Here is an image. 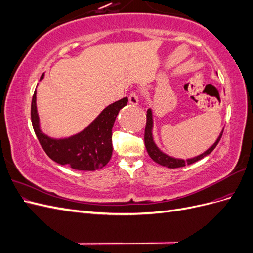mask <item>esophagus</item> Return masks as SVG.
<instances>
[{
    "mask_svg": "<svg viewBox=\"0 0 253 253\" xmlns=\"http://www.w3.org/2000/svg\"><path fill=\"white\" fill-rule=\"evenodd\" d=\"M128 102L133 104V105H137L139 102V97L136 93H132L131 95L128 96Z\"/></svg>",
    "mask_w": 253,
    "mask_h": 253,
    "instance_id": "obj_1",
    "label": "esophagus"
}]
</instances>
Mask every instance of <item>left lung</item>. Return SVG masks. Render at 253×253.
<instances>
[{
	"label": "left lung",
	"mask_w": 253,
	"mask_h": 253,
	"mask_svg": "<svg viewBox=\"0 0 253 253\" xmlns=\"http://www.w3.org/2000/svg\"><path fill=\"white\" fill-rule=\"evenodd\" d=\"M153 126H154V121H153V112H152V109H149L147 111V125H145V129H144L145 149H147L150 157L154 160L155 163H157L160 166L170 168V169H175V168H180V167H185L187 165L194 164L198 162V160L204 158L205 156L209 155L210 153L215 149L221 135H223V131H221L215 142H214L208 150H206L204 153H202V154L185 160V159L176 158V157L168 155L157 147V144L154 141V137H153Z\"/></svg>",
	"instance_id": "obj_1"
}]
</instances>
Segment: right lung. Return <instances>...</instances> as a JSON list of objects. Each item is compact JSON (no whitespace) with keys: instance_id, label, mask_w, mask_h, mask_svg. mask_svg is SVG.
I'll list each match as a JSON object with an SVG mask.
<instances>
[{"instance_id":"right-lung-1","label":"right lung","mask_w":253,"mask_h":253,"mask_svg":"<svg viewBox=\"0 0 253 253\" xmlns=\"http://www.w3.org/2000/svg\"><path fill=\"white\" fill-rule=\"evenodd\" d=\"M44 78V74L40 80ZM127 97L114 102L98 115L83 131L65 138H52L44 134L37 110V90L32 101L34 131L50 159L80 171H95L110 162L113 153L112 128L119 111L126 105Z\"/></svg>"}]
</instances>
